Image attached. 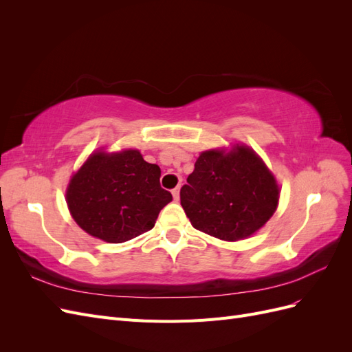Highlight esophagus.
I'll return each instance as SVG.
<instances>
[{
    "label": "esophagus",
    "instance_id": "obj_1",
    "mask_svg": "<svg viewBox=\"0 0 352 352\" xmlns=\"http://www.w3.org/2000/svg\"><path fill=\"white\" fill-rule=\"evenodd\" d=\"M172 194H173L175 201H177V199H179V194H180V186H176V188L172 190Z\"/></svg>",
    "mask_w": 352,
    "mask_h": 352
}]
</instances>
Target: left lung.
<instances>
[{"mask_svg":"<svg viewBox=\"0 0 352 352\" xmlns=\"http://www.w3.org/2000/svg\"><path fill=\"white\" fill-rule=\"evenodd\" d=\"M180 189L192 226L223 241L251 236L278 207L279 186L263 160L247 145L201 153Z\"/></svg>","mask_w":352,"mask_h":352,"instance_id":"obj_1","label":"left lung"}]
</instances>
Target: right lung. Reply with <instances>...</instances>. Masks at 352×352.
Returning a JSON list of instances; mask_svg holds the SVG:
<instances>
[{"label":"right lung","mask_w":352,"mask_h":352,"mask_svg":"<svg viewBox=\"0 0 352 352\" xmlns=\"http://www.w3.org/2000/svg\"><path fill=\"white\" fill-rule=\"evenodd\" d=\"M162 170L138 150L94 153L67 186L70 214L91 236L126 242L151 230L158 212L172 201L160 186Z\"/></svg>","instance_id":"obj_1"}]
</instances>
